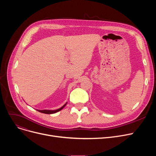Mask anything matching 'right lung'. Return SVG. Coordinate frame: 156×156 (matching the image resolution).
Returning <instances> with one entry per match:
<instances>
[{
	"label": "right lung",
	"instance_id": "obj_1",
	"mask_svg": "<svg viewBox=\"0 0 156 156\" xmlns=\"http://www.w3.org/2000/svg\"><path fill=\"white\" fill-rule=\"evenodd\" d=\"M66 105V104H64V105L62 106V107H61V108H59V109H56V110H37V111H39V112H42V113L47 114H54V113H55V112H58V111L62 110V109L64 108V106H65Z\"/></svg>",
	"mask_w": 156,
	"mask_h": 156
}]
</instances>
